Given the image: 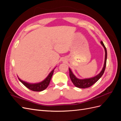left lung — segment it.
<instances>
[{"label": "left lung", "mask_w": 121, "mask_h": 121, "mask_svg": "<svg viewBox=\"0 0 121 121\" xmlns=\"http://www.w3.org/2000/svg\"><path fill=\"white\" fill-rule=\"evenodd\" d=\"M101 44L102 45L104 46V50H105V61H104V67L102 69V71L101 72L96 76L94 77L89 78V79H79L76 78L75 75L73 74L70 69H69V77H70V78L72 82L74 84V85L77 87L80 88H88L92 85H93L94 83H95L104 74V72L105 67H106V65H107V49H106V47L104 46V44L102 41H101Z\"/></svg>", "instance_id": "obj_1"}]
</instances>
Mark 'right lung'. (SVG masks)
Masks as SVG:
<instances>
[{
  "instance_id": "add662e5",
  "label": "right lung",
  "mask_w": 121,
  "mask_h": 121,
  "mask_svg": "<svg viewBox=\"0 0 121 121\" xmlns=\"http://www.w3.org/2000/svg\"><path fill=\"white\" fill-rule=\"evenodd\" d=\"M54 69L50 72V74L48 75V76L47 77V78L43 81L42 82L37 83V84H29L25 82L22 80H21L20 79H19V80L20 81V82L22 83L24 86H25L27 88L30 90L33 91H41L44 89H45L46 88L48 87V85L49 84L50 80L52 79V76L53 75V73L54 72Z\"/></svg>"
}]
</instances>
